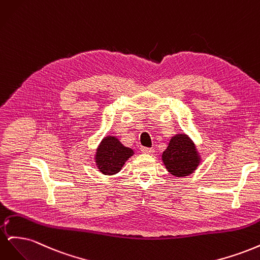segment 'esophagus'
<instances>
[{
  "label": "esophagus",
  "instance_id": "1",
  "mask_svg": "<svg viewBox=\"0 0 260 260\" xmlns=\"http://www.w3.org/2000/svg\"><path fill=\"white\" fill-rule=\"evenodd\" d=\"M141 152L144 154H153L155 149L153 147H141Z\"/></svg>",
  "mask_w": 260,
  "mask_h": 260
}]
</instances>
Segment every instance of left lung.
Returning a JSON list of instances; mask_svg holds the SVG:
<instances>
[{"label": "left lung", "instance_id": "left-lung-1", "mask_svg": "<svg viewBox=\"0 0 260 260\" xmlns=\"http://www.w3.org/2000/svg\"><path fill=\"white\" fill-rule=\"evenodd\" d=\"M161 160L170 175L187 177L198 169L202 156L198 146L186 133H178L169 141L161 154Z\"/></svg>", "mask_w": 260, "mask_h": 260}]
</instances>
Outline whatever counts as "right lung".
Returning a JSON list of instances; mask_svg holds the SVG:
<instances>
[{
  "mask_svg": "<svg viewBox=\"0 0 260 260\" xmlns=\"http://www.w3.org/2000/svg\"><path fill=\"white\" fill-rule=\"evenodd\" d=\"M135 155L132 148L124 146L115 136H106L100 142L94 154V161L100 172L113 176L119 172L124 162Z\"/></svg>",
  "mask_w": 260,
  "mask_h": 260,
  "instance_id": "1",
  "label": "right lung"
}]
</instances>
